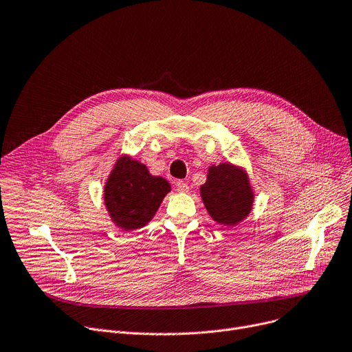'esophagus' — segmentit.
<instances>
[{"label":"esophagus","mask_w":352,"mask_h":352,"mask_svg":"<svg viewBox=\"0 0 352 352\" xmlns=\"http://www.w3.org/2000/svg\"><path fill=\"white\" fill-rule=\"evenodd\" d=\"M176 188H177V192H180V193H187L188 192V184L183 180H177Z\"/></svg>","instance_id":"1"}]
</instances>
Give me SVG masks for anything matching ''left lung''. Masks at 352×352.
Wrapping results in <instances>:
<instances>
[{
	"label": "left lung",
	"mask_w": 352,
	"mask_h": 352,
	"mask_svg": "<svg viewBox=\"0 0 352 352\" xmlns=\"http://www.w3.org/2000/svg\"><path fill=\"white\" fill-rule=\"evenodd\" d=\"M200 193L207 211L219 224L234 226L252 208L254 195L247 173L230 164L211 166Z\"/></svg>",
	"instance_id": "left-lung-1"
}]
</instances>
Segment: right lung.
Listing matches in <instances>:
<instances>
[{"mask_svg": "<svg viewBox=\"0 0 352 352\" xmlns=\"http://www.w3.org/2000/svg\"><path fill=\"white\" fill-rule=\"evenodd\" d=\"M169 192L164 177L152 176L137 160L121 157L107 180L104 200L113 221L128 231L149 223Z\"/></svg>", "mask_w": 352, "mask_h": 352, "instance_id": "1", "label": "right lung"}]
</instances>
